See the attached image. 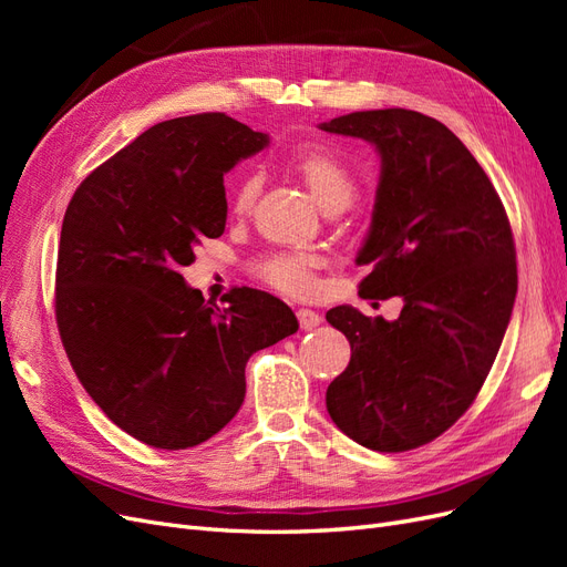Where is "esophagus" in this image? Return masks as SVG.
Instances as JSON below:
<instances>
[{"label":"esophagus","instance_id":"obj_1","mask_svg":"<svg viewBox=\"0 0 567 567\" xmlns=\"http://www.w3.org/2000/svg\"><path fill=\"white\" fill-rule=\"evenodd\" d=\"M298 321H300V326H302L305 331H310V329H317V326L321 323V315L315 312V310H307V307H300V310H298Z\"/></svg>","mask_w":567,"mask_h":567}]
</instances>
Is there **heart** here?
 Listing matches in <instances>:
<instances>
[{"label": "heart", "mask_w": 567, "mask_h": 567, "mask_svg": "<svg viewBox=\"0 0 567 567\" xmlns=\"http://www.w3.org/2000/svg\"><path fill=\"white\" fill-rule=\"evenodd\" d=\"M288 165L302 179L321 210L348 208L352 203L357 194V177L352 167L336 151L326 146L305 148L293 153ZM257 188H260V175L250 167L241 169L229 192V205L236 215H246L252 208ZM317 262V255L310 252L277 250L257 257L252 262V274L265 284L284 290V293L305 296L315 290L312 271Z\"/></svg>", "instance_id": "b5f03b06"}]
</instances>
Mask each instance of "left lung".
Here are the masks:
<instances>
[{"label":"left lung","instance_id":"obj_1","mask_svg":"<svg viewBox=\"0 0 567 567\" xmlns=\"http://www.w3.org/2000/svg\"><path fill=\"white\" fill-rule=\"evenodd\" d=\"M319 130L379 151L371 227L357 255L371 274L359 296L404 300L394 321L350 305L326 312L352 348L326 409L362 447L416 450L463 416L502 348L518 290L508 217L485 169L435 117L357 111Z\"/></svg>","mask_w":567,"mask_h":567}]
</instances>
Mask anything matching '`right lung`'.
<instances>
[{
  "label": "right lung",
  "mask_w": 567,
  "mask_h": 567,
  "mask_svg": "<svg viewBox=\"0 0 567 567\" xmlns=\"http://www.w3.org/2000/svg\"><path fill=\"white\" fill-rule=\"evenodd\" d=\"M269 136L225 113L165 120L99 165L61 227L56 323L90 398L156 450L210 440L241 409L250 354L298 331L290 307L234 288L227 307L179 274L227 225L225 175Z\"/></svg>",
  "instance_id": "add662e5"
}]
</instances>
